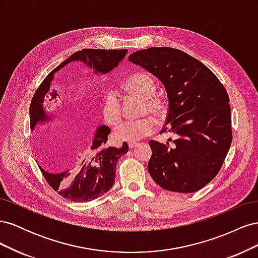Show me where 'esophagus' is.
I'll return each instance as SVG.
<instances>
[{
    "label": "esophagus",
    "mask_w": 258,
    "mask_h": 258,
    "mask_svg": "<svg viewBox=\"0 0 258 258\" xmlns=\"http://www.w3.org/2000/svg\"><path fill=\"white\" fill-rule=\"evenodd\" d=\"M128 146H129V148H131V150H132V148H135L136 146H138V143L137 142H129Z\"/></svg>",
    "instance_id": "34e87169"
}]
</instances>
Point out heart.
I'll return each mask as SVG.
<instances>
[{"instance_id":"heart-1","label":"heart","mask_w":258,"mask_h":258,"mask_svg":"<svg viewBox=\"0 0 258 258\" xmlns=\"http://www.w3.org/2000/svg\"><path fill=\"white\" fill-rule=\"evenodd\" d=\"M123 88L130 95L142 99L140 114L152 115L156 118H162L167 113V104L156 93V84L150 75L145 73H134L123 82ZM103 118L110 124H117L121 119V105L116 93L110 92L103 103ZM156 126L152 117H143L137 120H126L116 127L114 137L117 141L136 142L150 136Z\"/></svg>"}]
</instances>
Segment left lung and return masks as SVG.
Here are the masks:
<instances>
[{"label":"left lung","mask_w":258,"mask_h":258,"mask_svg":"<svg viewBox=\"0 0 258 258\" xmlns=\"http://www.w3.org/2000/svg\"><path fill=\"white\" fill-rule=\"evenodd\" d=\"M128 59L165 86L169 108L160 132L177 136L171 146L151 140L148 172L170 191L201 189L221 170L232 141L227 91L209 68L179 49L151 47Z\"/></svg>","instance_id":"1"}]
</instances>
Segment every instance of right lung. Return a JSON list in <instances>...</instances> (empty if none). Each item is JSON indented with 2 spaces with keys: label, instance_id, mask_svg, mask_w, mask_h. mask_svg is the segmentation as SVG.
Returning <instances> with one entry per match:
<instances>
[{
  "label": "right lung",
  "instance_id": "add662e5",
  "mask_svg": "<svg viewBox=\"0 0 258 258\" xmlns=\"http://www.w3.org/2000/svg\"><path fill=\"white\" fill-rule=\"evenodd\" d=\"M127 49H82L70 56L60 66L46 76L34 93L30 104V127L34 130L37 123L48 121L50 115L45 111L44 100L49 91L53 73L66 64L75 60H81L88 67L93 68L96 73H107L119 63L127 53ZM111 129L101 126L97 129L95 137L86 142V147L80 160L73 167H70L60 173H49L40 168L51 188L60 196L77 202H87L110 190L115 182L116 165L122 155L127 154L129 147L126 142L120 148L106 146L107 137ZM37 154L40 157L46 154V140L40 131L36 132Z\"/></svg>",
  "mask_w": 258,
  "mask_h": 258
}]
</instances>
